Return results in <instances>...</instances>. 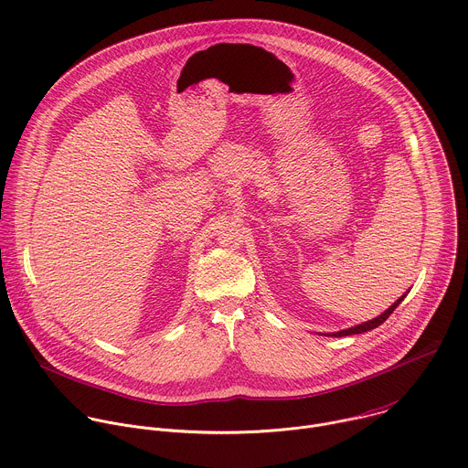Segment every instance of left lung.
Returning <instances> with one entry per match:
<instances>
[{
    "label": "left lung",
    "instance_id": "8db88e82",
    "mask_svg": "<svg viewBox=\"0 0 468 468\" xmlns=\"http://www.w3.org/2000/svg\"><path fill=\"white\" fill-rule=\"evenodd\" d=\"M408 293V292H406ZM406 293L402 295V297H399L388 310H384V313L380 314V316H377V318H373V320H369V322H364V324H360V325H355V327H351V329H344V331H338V333H325V336H335V338H342V336H351V335H362V333H367V331H371V329H377L378 325H382L389 316H391V313L393 310L400 304V301L406 297ZM320 336H322V333H320Z\"/></svg>",
    "mask_w": 468,
    "mask_h": 468
}]
</instances>
